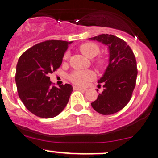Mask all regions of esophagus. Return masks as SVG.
Here are the masks:
<instances>
[{"instance_id": "34e87169", "label": "esophagus", "mask_w": 158, "mask_h": 158, "mask_svg": "<svg viewBox=\"0 0 158 158\" xmlns=\"http://www.w3.org/2000/svg\"><path fill=\"white\" fill-rule=\"evenodd\" d=\"M73 89H74V90H78V91H87V89L81 88V87H79V86H74Z\"/></svg>"}]
</instances>
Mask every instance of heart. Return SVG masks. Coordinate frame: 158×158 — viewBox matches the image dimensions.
I'll return each instance as SVG.
<instances>
[{"instance_id": "heart-1", "label": "heart", "mask_w": 158, "mask_h": 158, "mask_svg": "<svg viewBox=\"0 0 158 158\" xmlns=\"http://www.w3.org/2000/svg\"><path fill=\"white\" fill-rule=\"evenodd\" d=\"M81 53L87 58H93L97 56L100 52V48L96 43L88 42L83 43L79 48ZM69 53L67 52L64 56V58H67ZM96 64L100 67L104 65L105 60L102 57H99L96 59ZM95 77V75L91 71H75L70 75V80L74 83L79 85H85L89 81H92Z\"/></svg>"}]
</instances>
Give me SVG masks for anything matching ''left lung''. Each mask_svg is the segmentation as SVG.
Listing matches in <instances>:
<instances>
[{
	"label": "left lung",
	"instance_id": "1",
	"mask_svg": "<svg viewBox=\"0 0 158 158\" xmlns=\"http://www.w3.org/2000/svg\"><path fill=\"white\" fill-rule=\"evenodd\" d=\"M89 40L108 46L110 55L108 67L98 81L103 83L104 90L91 105L99 114H115L127 106L135 89L138 75L135 55L124 40L114 35L100 34Z\"/></svg>",
	"mask_w": 158,
	"mask_h": 158
}]
</instances>
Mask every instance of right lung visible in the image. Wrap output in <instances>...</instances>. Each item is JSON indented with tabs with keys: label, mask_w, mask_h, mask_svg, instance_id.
Here are the masks:
<instances>
[{
	"label": "right lung",
	"mask_w": 158,
	"mask_h": 158,
	"mask_svg": "<svg viewBox=\"0 0 158 158\" xmlns=\"http://www.w3.org/2000/svg\"><path fill=\"white\" fill-rule=\"evenodd\" d=\"M71 43L44 41L29 48L19 58L15 75L17 92L25 108L36 116L55 117L68 103L73 86L66 83L57 88L52 85L49 75L60 67Z\"/></svg>",
	"instance_id": "right-lung-1"
}]
</instances>
